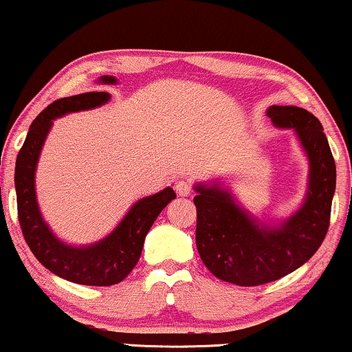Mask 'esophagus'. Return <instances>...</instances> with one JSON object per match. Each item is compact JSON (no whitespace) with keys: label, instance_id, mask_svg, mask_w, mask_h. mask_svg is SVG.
I'll return each mask as SVG.
<instances>
[{"label":"esophagus","instance_id":"obj_1","mask_svg":"<svg viewBox=\"0 0 352 352\" xmlns=\"http://www.w3.org/2000/svg\"><path fill=\"white\" fill-rule=\"evenodd\" d=\"M176 192H177V196L188 197V196H190V194H192V186H190L189 181L181 179L179 183L176 184Z\"/></svg>","mask_w":352,"mask_h":352}]
</instances>
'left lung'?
I'll list each match as a JSON object with an SVG mask.
<instances>
[{"label":"left lung","instance_id":"1","mask_svg":"<svg viewBox=\"0 0 352 352\" xmlns=\"http://www.w3.org/2000/svg\"><path fill=\"white\" fill-rule=\"evenodd\" d=\"M277 129H292L309 160L302 206L282 220H259L219 179L194 186L196 245L206 267L219 279L251 287L280 279L316 253L328 232L336 189V166L322 124L297 106H271Z\"/></svg>","mask_w":352,"mask_h":352}]
</instances>
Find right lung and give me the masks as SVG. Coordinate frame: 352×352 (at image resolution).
Wrapping results in <instances>:
<instances>
[{"label":"right lung","instance_id":"1","mask_svg":"<svg viewBox=\"0 0 352 352\" xmlns=\"http://www.w3.org/2000/svg\"><path fill=\"white\" fill-rule=\"evenodd\" d=\"M109 99V93L91 91L52 102L29 127L16 160L17 215L25 243L38 263L50 272L83 285H114L124 280L140 259L145 236L156 217L176 199L173 188H164L153 196L138 199L109 235L83 246L68 245L60 240L43 220L36 194V171L54 120L70 112L96 109Z\"/></svg>","mask_w":352,"mask_h":352}]
</instances>
